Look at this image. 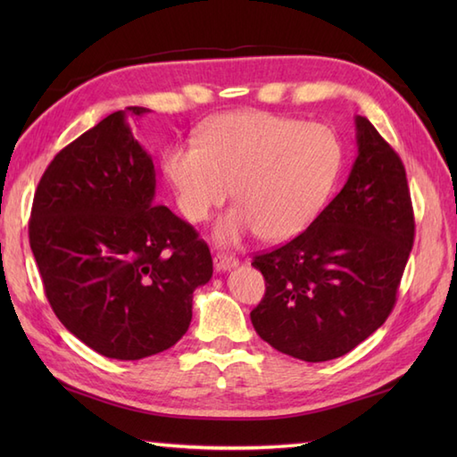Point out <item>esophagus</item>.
Instances as JSON below:
<instances>
[{"label":"esophagus","instance_id":"34e87169","mask_svg":"<svg viewBox=\"0 0 457 457\" xmlns=\"http://www.w3.org/2000/svg\"><path fill=\"white\" fill-rule=\"evenodd\" d=\"M213 267H216V270H229L237 267V259L228 253H216L213 255Z\"/></svg>","mask_w":457,"mask_h":457}]
</instances>
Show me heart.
Returning <instances> with one entry per match:
<instances>
[{
    "label": "heart",
    "instance_id": "1",
    "mask_svg": "<svg viewBox=\"0 0 457 457\" xmlns=\"http://www.w3.org/2000/svg\"><path fill=\"white\" fill-rule=\"evenodd\" d=\"M344 162L334 129L267 112H229L200 128L196 143H174L162 153V170L190 221H206L234 196L213 237L236 245L259 236L288 239L306 229L324 208ZM235 192H230V187Z\"/></svg>",
    "mask_w": 457,
    "mask_h": 457
}]
</instances>
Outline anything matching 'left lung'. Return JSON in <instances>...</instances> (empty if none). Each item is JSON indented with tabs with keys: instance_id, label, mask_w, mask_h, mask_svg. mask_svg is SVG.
<instances>
[{
	"instance_id": "left-lung-1",
	"label": "left lung",
	"mask_w": 457,
	"mask_h": 457,
	"mask_svg": "<svg viewBox=\"0 0 457 457\" xmlns=\"http://www.w3.org/2000/svg\"><path fill=\"white\" fill-rule=\"evenodd\" d=\"M337 196L303 234L253 257L265 296L255 332L280 353L320 363L352 352L385 324L414 241L404 164L367 118Z\"/></svg>"
}]
</instances>
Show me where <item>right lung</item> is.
Listing matches in <instances>:
<instances>
[{"label":"right lung","instance_id":"obj_1","mask_svg":"<svg viewBox=\"0 0 457 457\" xmlns=\"http://www.w3.org/2000/svg\"><path fill=\"white\" fill-rule=\"evenodd\" d=\"M113 112L56 154L38 180L29 244L45 295L68 332L110 359L172 347L192 320V293L212 278L196 229L154 204L151 154Z\"/></svg>","mask_w":457,"mask_h":457}]
</instances>
